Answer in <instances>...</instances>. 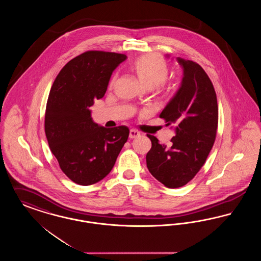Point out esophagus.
Here are the masks:
<instances>
[{
    "mask_svg": "<svg viewBox=\"0 0 261 261\" xmlns=\"http://www.w3.org/2000/svg\"><path fill=\"white\" fill-rule=\"evenodd\" d=\"M140 132L139 131H137L135 129H131L130 130V133H129V138L130 139H136L138 137H140Z\"/></svg>",
    "mask_w": 261,
    "mask_h": 261,
    "instance_id": "34e87169",
    "label": "esophagus"
}]
</instances>
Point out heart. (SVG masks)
Wrapping results in <instances>:
<instances>
[{"mask_svg":"<svg viewBox=\"0 0 261 261\" xmlns=\"http://www.w3.org/2000/svg\"><path fill=\"white\" fill-rule=\"evenodd\" d=\"M131 71L136 75L139 81L145 87L152 89L164 84L168 76V65L162 57L158 55H148L137 59L130 65ZM115 77L112 78L111 84H113Z\"/></svg>","mask_w":261,"mask_h":261,"instance_id":"obj_1","label":"heart"}]
</instances>
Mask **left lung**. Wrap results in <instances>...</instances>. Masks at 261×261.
Segmentation results:
<instances>
[{
	"label": "left lung",
	"instance_id": "left-lung-1",
	"mask_svg": "<svg viewBox=\"0 0 261 261\" xmlns=\"http://www.w3.org/2000/svg\"><path fill=\"white\" fill-rule=\"evenodd\" d=\"M176 61L183 69L181 85L160 114L167 126L173 125L175 136L166 146L148 135L151 149L146 156L150 174L170 189L186 185L199 172L212 149L218 124L216 93L210 77L196 62L182 58Z\"/></svg>",
	"mask_w": 261,
	"mask_h": 261
}]
</instances>
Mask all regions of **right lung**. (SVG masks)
<instances>
[{"mask_svg":"<svg viewBox=\"0 0 261 261\" xmlns=\"http://www.w3.org/2000/svg\"><path fill=\"white\" fill-rule=\"evenodd\" d=\"M122 54L89 50L67 62L47 101L45 132L53 154L71 181L89 186L112 171L129 136L127 126L106 128L94 122L90 108L101 99Z\"/></svg>","mask_w":261,"mask_h":261,"instance_id":"right-lung-1","label":"right lung"}]
</instances>
